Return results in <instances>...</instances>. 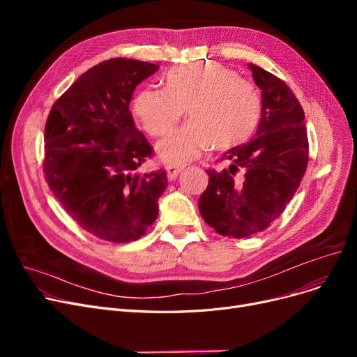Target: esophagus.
Here are the masks:
<instances>
[{"label": "esophagus", "mask_w": 357, "mask_h": 357, "mask_svg": "<svg viewBox=\"0 0 357 357\" xmlns=\"http://www.w3.org/2000/svg\"><path fill=\"white\" fill-rule=\"evenodd\" d=\"M182 171H183V166H179V165H169V166H166L167 178L171 179V181H175Z\"/></svg>", "instance_id": "obj_1"}]
</instances>
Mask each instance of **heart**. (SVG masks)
<instances>
[{
  "label": "heart",
  "instance_id": "obj_1",
  "mask_svg": "<svg viewBox=\"0 0 357 357\" xmlns=\"http://www.w3.org/2000/svg\"><path fill=\"white\" fill-rule=\"evenodd\" d=\"M135 114L150 136H163L186 108L188 121L156 146L167 163H188L211 147L231 149L249 140L260 120L256 88L218 65L176 68L165 89L144 88L135 98Z\"/></svg>",
  "mask_w": 357,
  "mask_h": 357
}]
</instances>
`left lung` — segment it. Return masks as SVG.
Returning <instances> with one entry per match:
<instances>
[{"label": "left lung", "mask_w": 357, "mask_h": 357, "mask_svg": "<svg viewBox=\"0 0 357 357\" xmlns=\"http://www.w3.org/2000/svg\"><path fill=\"white\" fill-rule=\"evenodd\" d=\"M261 91L255 139L231 147L230 166L210 169L198 205L205 222L221 236L249 237L266 230L295 195L308 165L304 109L289 86L271 72L248 65ZM240 170L242 176L234 178Z\"/></svg>", "instance_id": "8db88e82"}]
</instances>
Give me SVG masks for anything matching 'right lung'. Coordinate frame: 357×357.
<instances>
[{
	"instance_id": "1",
	"label": "right lung",
	"mask_w": 357,
	"mask_h": 357,
	"mask_svg": "<svg viewBox=\"0 0 357 357\" xmlns=\"http://www.w3.org/2000/svg\"><path fill=\"white\" fill-rule=\"evenodd\" d=\"M158 65L114 58L82 73L52 107L45 144L49 188L88 233L137 240L159 214L165 171L137 172L153 149L135 126L130 101Z\"/></svg>"
}]
</instances>
